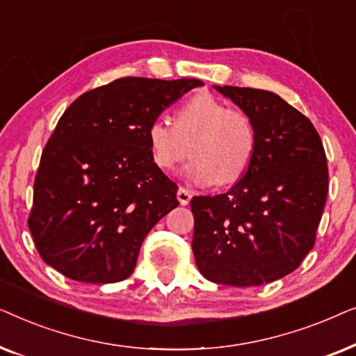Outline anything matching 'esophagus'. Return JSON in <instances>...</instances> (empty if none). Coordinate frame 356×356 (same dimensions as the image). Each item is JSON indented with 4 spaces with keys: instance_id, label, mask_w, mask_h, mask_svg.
<instances>
[{
    "instance_id": "1",
    "label": "esophagus",
    "mask_w": 356,
    "mask_h": 356,
    "mask_svg": "<svg viewBox=\"0 0 356 356\" xmlns=\"http://www.w3.org/2000/svg\"><path fill=\"white\" fill-rule=\"evenodd\" d=\"M177 197L181 206H188L189 201H191V197H193V193L188 191V189H184V188H179L177 191Z\"/></svg>"
}]
</instances>
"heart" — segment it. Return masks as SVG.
I'll return each mask as SVG.
<instances>
[{
	"instance_id": "b5f03b06",
	"label": "heart",
	"mask_w": 356,
	"mask_h": 356,
	"mask_svg": "<svg viewBox=\"0 0 356 356\" xmlns=\"http://www.w3.org/2000/svg\"><path fill=\"white\" fill-rule=\"evenodd\" d=\"M147 140L154 162L172 170L188 157L184 175L193 183L220 186L236 183L248 172L256 150V129L245 113L230 110L222 100L199 94L184 102L175 124L157 118L149 124Z\"/></svg>"
}]
</instances>
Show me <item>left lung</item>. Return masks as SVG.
Here are the masks:
<instances>
[{
  "label": "left lung",
  "mask_w": 356,
  "mask_h": 356,
  "mask_svg": "<svg viewBox=\"0 0 356 356\" xmlns=\"http://www.w3.org/2000/svg\"><path fill=\"white\" fill-rule=\"evenodd\" d=\"M256 129V150L228 193L194 196L193 252L213 284L256 286L279 280L313 250L329 189L318 131L274 92L213 86Z\"/></svg>",
  "instance_id": "8db88e82"
}]
</instances>
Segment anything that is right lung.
<instances>
[{
	"label": "right lung",
	"mask_w": 356,
	"mask_h": 356,
	"mask_svg": "<svg viewBox=\"0 0 356 356\" xmlns=\"http://www.w3.org/2000/svg\"><path fill=\"white\" fill-rule=\"evenodd\" d=\"M199 79L121 77L67 106L43 149L29 230L42 259L77 282L133 274L144 238L178 206L147 128Z\"/></svg>",
	"instance_id": "add662e5"
}]
</instances>
